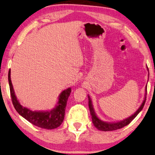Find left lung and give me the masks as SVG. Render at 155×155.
<instances>
[{
  "label": "left lung",
  "mask_w": 155,
  "mask_h": 155,
  "mask_svg": "<svg viewBox=\"0 0 155 155\" xmlns=\"http://www.w3.org/2000/svg\"><path fill=\"white\" fill-rule=\"evenodd\" d=\"M146 95H147V87H146V93H145V97H144V100L143 102H142V105L140 106L139 109L137 110V112L134 114H132V116H130V117L127 118V119L122 120V121L115 122V123H107V122H104L103 121H101L99 118H98L96 114L94 112L93 107H92V101L90 100L89 96H88V104H89V108L90 114H91L92 117V122H93L94 125L96 128H97V130H101V131H112V130H116L118 129H121V128L124 127V126L129 124L130 122H131L132 120H133L134 118L136 117V116L139 114V112L141 111L143 108L144 104H145L146 102Z\"/></svg>",
  "instance_id": "1"
}]
</instances>
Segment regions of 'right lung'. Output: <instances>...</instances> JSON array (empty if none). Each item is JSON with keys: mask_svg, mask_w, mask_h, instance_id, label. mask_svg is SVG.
I'll return each instance as SVG.
<instances>
[{"mask_svg": "<svg viewBox=\"0 0 155 155\" xmlns=\"http://www.w3.org/2000/svg\"><path fill=\"white\" fill-rule=\"evenodd\" d=\"M8 82L12 102L16 111L22 117L31 124L43 129H55L62 124L65 117V107L68 99L71 92V88H68L67 90L62 92L60 95L57 107L54 110L48 112H33L27 108L22 107L21 104L17 100L11 80V70L8 72Z\"/></svg>", "mask_w": 155, "mask_h": 155, "instance_id": "obj_1", "label": "right lung"}]
</instances>
